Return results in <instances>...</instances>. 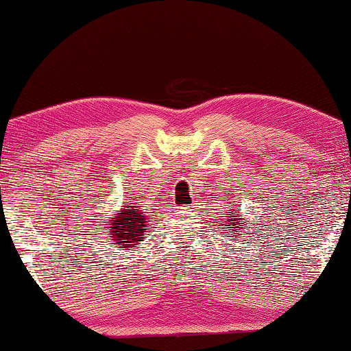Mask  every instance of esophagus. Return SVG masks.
<instances>
[{"mask_svg": "<svg viewBox=\"0 0 351 351\" xmlns=\"http://www.w3.org/2000/svg\"><path fill=\"white\" fill-rule=\"evenodd\" d=\"M195 204H198V201H196ZM190 208H196V206H190ZM184 209H189V208H184Z\"/></svg>", "mask_w": 351, "mask_h": 351, "instance_id": "esophagus-1", "label": "esophagus"}]
</instances>
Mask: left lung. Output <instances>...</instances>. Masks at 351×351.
<instances>
[{
    "label": "left lung",
    "instance_id": "8db88e82",
    "mask_svg": "<svg viewBox=\"0 0 351 351\" xmlns=\"http://www.w3.org/2000/svg\"><path fill=\"white\" fill-rule=\"evenodd\" d=\"M243 214L238 209H233L232 213H227L223 215L225 222V233H232L234 238H244L243 234H247L249 230H246V223H243ZM249 228V227H247ZM227 237V234H225ZM237 241V239H234Z\"/></svg>",
    "mask_w": 351,
    "mask_h": 351
}]
</instances>
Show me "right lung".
Segmentation results:
<instances>
[{
  "label": "right lung",
  "mask_w": 351,
  "mask_h": 351,
  "mask_svg": "<svg viewBox=\"0 0 351 351\" xmlns=\"http://www.w3.org/2000/svg\"><path fill=\"white\" fill-rule=\"evenodd\" d=\"M148 215L142 206L137 203H126L121 206V209L112 214L108 217V232L110 239L118 247H123L129 252L134 247L141 246V241L145 239V230Z\"/></svg>",
  "instance_id": "right-lung-1"
}]
</instances>
